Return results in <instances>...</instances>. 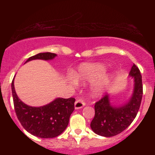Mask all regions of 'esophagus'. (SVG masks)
Masks as SVG:
<instances>
[{
	"instance_id": "1",
	"label": "esophagus",
	"mask_w": 155,
	"mask_h": 155,
	"mask_svg": "<svg viewBox=\"0 0 155 155\" xmlns=\"http://www.w3.org/2000/svg\"><path fill=\"white\" fill-rule=\"evenodd\" d=\"M85 102L82 98H79L75 102V109H81L85 106Z\"/></svg>"
}]
</instances>
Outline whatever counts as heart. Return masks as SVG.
<instances>
[{"instance_id": "1", "label": "heart", "mask_w": 155, "mask_h": 155, "mask_svg": "<svg viewBox=\"0 0 155 155\" xmlns=\"http://www.w3.org/2000/svg\"><path fill=\"white\" fill-rule=\"evenodd\" d=\"M107 73V68L101 64H83L78 68L76 73V79L70 78L73 83H76V81L81 82H94L100 78L103 77ZM108 77L102 78L99 82H96L93 86V92L95 95L101 94L104 87L109 83Z\"/></svg>"}]
</instances>
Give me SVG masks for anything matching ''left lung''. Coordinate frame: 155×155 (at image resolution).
Wrapping results in <instances>:
<instances>
[{
  "mask_svg": "<svg viewBox=\"0 0 155 155\" xmlns=\"http://www.w3.org/2000/svg\"><path fill=\"white\" fill-rule=\"evenodd\" d=\"M129 74L134 79V90L127 104L113 107L109 103L108 94L95 103V115L91 123L95 134L106 137L118 135L127 128L137 116L143 94L142 75L134 64Z\"/></svg>",
  "mask_w": 155,
  "mask_h": 155,
  "instance_id": "8db88e82",
  "label": "left lung"
}]
</instances>
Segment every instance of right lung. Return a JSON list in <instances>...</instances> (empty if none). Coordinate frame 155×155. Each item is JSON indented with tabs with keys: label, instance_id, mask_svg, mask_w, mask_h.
Masks as SVG:
<instances>
[{
	"label": "right lung",
	"instance_id": "1",
	"mask_svg": "<svg viewBox=\"0 0 155 155\" xmlns=\"http://www.w3.org/2000/svg\"><path fill=\"white\" fill-rule=\"evenodd\" d=\"M55 56L54 53H39L30 57L26 62L35 59L51 60ZM11 86L17 118L28 132L44 139L54 138L64 132L74 110L75 98H57L43 107H33L25 104L18 97L14 87V79Z\"/></svg>",
	"mask_w": 155,
	"mask_h": 155
}]
</instances>
